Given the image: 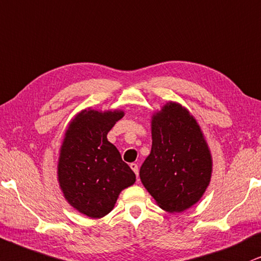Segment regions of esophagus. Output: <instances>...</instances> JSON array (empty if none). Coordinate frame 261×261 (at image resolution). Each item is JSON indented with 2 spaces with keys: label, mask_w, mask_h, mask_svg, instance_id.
I'll return each mask as SVG.
<instances>
[{
  "label": "esophagus",
  "mask_w": 261,
  "mask_h": 261,
  "mask_svg": "<svg viewBox=\"0 0 261 261\" xmlns=\"http://www.w3.org/2000/svg\"><path fill=\"white\" fill-rule=\"evenodd\" d=\"M130 167H131V170L134 171L135 172V174H136V176L138 177V166H137V164H130Z\"/></svg>",
  "instance_id": "34e87169"
}]
</instances>
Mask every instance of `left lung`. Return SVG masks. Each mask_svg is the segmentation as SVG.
Instances as JSON below:
<instances>
[{"instance_id":"8db88e82","label":"left lung","mask_w":261,"mask_h":261,"mask_svg":"<svg viewBox=\"0 0 261 261\" xmlns=\"http://www.w3.org/2000/svg\"><path fill=\"white\" fill-rule=\"evenodd\" d=\"M151 150L140 170L141 182L160 208L180 213L210 186L213 160L199 123L187 107L169 101L150 119Z\"/></svg>"}]
</instances>
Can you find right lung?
Instances as JSON below:
<instances>
[{
  "instance_id": "add662e5",
  "label": "right lung",
  "mask_w": 261,
  "mask_h": 261,
  "mask_svg": "<svg viewBox=\"0 0 261 261\" xmlns=\"http://www.w3.org/2000/svg\"><path fill=\"white\" fill-rule=\"evenodd\" d=\"M124 115L121 110L88 107L72 118L65 131L59 150V187L66 201L89 218L107 216L121 191L136 182L133 170L107 140Z\"/></svg>"
}]
</instances>
